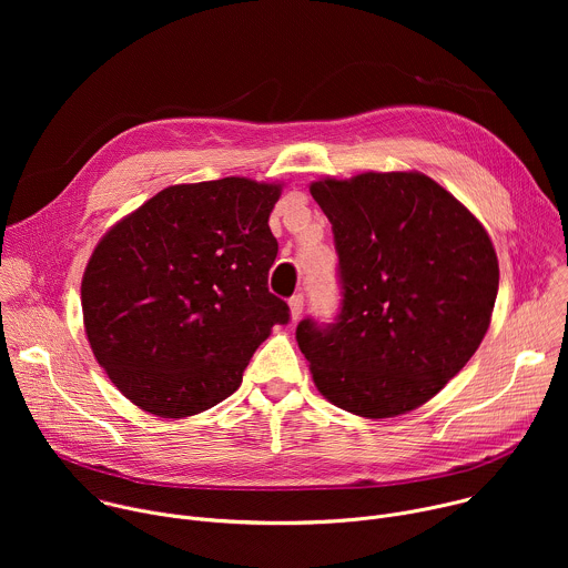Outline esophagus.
<instances>
[{
	"instance_id": "1",
	"label": "esophagus",
	"mask_w": 568,
	"mask_h": 568,
	"mask_svg": "<svg viewBox=\"0 0 568 568\" xmlns=\"http://www.w3.org/2000/svg\"><path fill=\"white\" fill-rule=\"evenodd\" d=\"M303 305H305V303H303V294H301V292L290 298V312H292V321H294V323L301 318Z\"/></svg>"
}]
</instances>
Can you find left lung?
Masks as SVG:
<instances>
[{
    "label": "left lung",
    "mask_w": 568,
    "mask_h": 568,
    "mask_svg": "<svg viewBox=\"0 0 568 568\" xmlns=\"http://www.w3.org/2000/svg\"><path fill=\"white\" fill-rule=\"evenodd\" d=\"M310 193L333 224L342 287L331 323L296 326L314 384L355 416L407 414L469 362L490 326V235L420 173L321 180Z\"/></svg>",
    "instance_id": "obj_1"
}]
</instances>
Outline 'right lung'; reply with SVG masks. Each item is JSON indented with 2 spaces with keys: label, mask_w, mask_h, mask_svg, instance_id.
<instances>
[{
  "label": "right lung",
  "mask_w": 568,
  "mask_h": 568,
  "mask_svg": "<svg viewBox=\"0 0 568 568\" xmlns=\"http://www.w3.org/2000/svg\"><path fill=\"white\" fill-rule=\"evenodd\" d=\"M281 186L245 178L164 189L112 226L80 287L90 346L159 418L215 407L290 305L270 292Z\"/></svg>",
  "instance_id": "obj_1"
}]
</instances>
